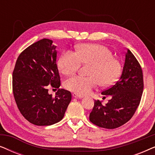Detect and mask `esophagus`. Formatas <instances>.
Wrapping results in <instances>:
<instances>
[{
  "label": "esophagus",
  "instance_id": "obj_1",
  "mask_svg": "<svg viewBox=\"0 0 155 155\" xmlns=\"http://www.w3.org/2000/svg\"><path fill=\"white\" fill-rule=\"evenodd\" d=\"M72 95H73V97H75V98H82V97H83V96H82V95L76 94V93H73Z\"/></svg>",
  "mask_w": 155,
  "mask_h": 155
}]
</instances>
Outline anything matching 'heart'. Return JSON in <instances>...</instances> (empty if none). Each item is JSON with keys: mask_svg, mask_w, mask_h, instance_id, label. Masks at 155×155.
<instances>
[{"mask_svg": "<svg viewBox=\"0 0 155 155\" xmlns=\"http://www.w3.org/2000/svg\"><path fill=\"white\" fill-rule=\"evenodd\" d=\"M77 52L68 50L61 55L58 66L65 75H74L82 63L90 64V76H74L64 82L68 90L78 94H87L98 83L103 87L111 86L117 81L121 72V65L114 58L113 53L100 44H85L78 46Z\"/></svg>", "mask_w": 155, "mask_h": 155, "instance_id": "b5f03b06", "label": "heart"}]
</instances>
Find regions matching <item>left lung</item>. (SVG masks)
<instances>
[{
	"mask_svg": "<svg viewBox=\"0 0 155 155\" xmlns=\"http://www.w3.org/2000/svg\"><path fill=\"white\" fill-rule=\"evenodd\" d=\"M143 87L140 65L132 52L127 49L121 76L113 86L101 92L103 95H111V99L104 106L99 100H95L90 120L107 129L123 126L134 115L140 102Z\"/></svg>",
	"mask_w": 155,
	"mask_h": 155,
	"instance_id": "8db88e82",
	"label": "left lung"
}]
</instances>
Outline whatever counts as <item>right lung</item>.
Segmentation results:
<instances>
[{
  "label": "right lung",
  "mask_w": 155,
  "mask_h": 155,
  "mask_svg": "<svg viewBox=\"0 0 155 155\" xmlns=\"http://www.w3.org/2000/svg\"><path fill=\"white\" fill-rule=\"evenodd\" d=\"M48 39L28 46L17 59L12 73V92L22 115L36 126H51L62 120L72 96L59 89L60 75L56 65V46ZM51 86L59 90L53 97Z\"/></svg>",
  "instance_id": "1"
}]
</instances>
